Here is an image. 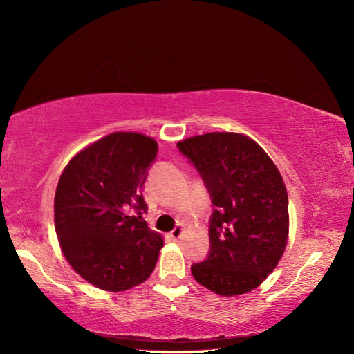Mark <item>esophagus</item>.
Here are the masks:
<instances>
[{
  "label": "esophagus",
  "mask_w": 354,
  "mask_h": 354,
  "mask_svg": "<svg viewBox=\"0 0 354 354\" xmlns=\"http://www.w3.org/2000/svg\"><path fill=\"white\" fill-rule=\"evenodd\" d=\"M183 230H185V227L181 226V224H178V226H177V227H176L173 232L169 233V236L173 238L174 241H178V239L181 238V233H183Z\"/></svg>",
  "instance_id": "34e87169"
}]
</instances>
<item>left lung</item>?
Returning <instances> with one entry per match:
<instances>
[{
	"mask_svg": "<svg viewBox=\"0 0 354 354\" xmlns=\"http://www.w3.org/2000/svg\"><path fill=\"white\" fill-rule=\"evenodd\" d=\"M202 176L216 209L211 251L192 266L195 281L221 297L260 286L286 248L288 192L264 149L239 133H207L177 143Z\"/></svg>",
	"mask_w": 354,
	"mask_h": 354,
	"instance_id": "1",
	"label": "left lung"
}]
</instances>
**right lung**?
<instances>
[{
  "mask_svg": "<svg viewBox=\"0 0 354 354\" xmlns=\"http://www.w3.org/2000/svg\"><path fill=\"white\" fill-rule=\"evenodd\" d=\"M156 151L152 137L112 133L85 146L59 178L55 227L60 250L82 279L103 291L143 283L164 246L162 234L142 217L147 209L142 192Z\"/></svg>",
  "mask_w": 354,
  "mask_h": 354,
  "instance_id": "obj_1",
  "label": "right lung"
}]
</instances>
